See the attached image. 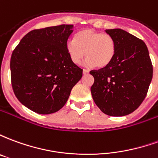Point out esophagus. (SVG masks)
<instances>
[{
  "instance_id": "34e87169",
  "label": "esophagus",
  "mask_w": 158,
  "mask_h": 158,
  "mask_svg": "<svg viewBox=\"0 0 158 158\" xmlns=\"http://www.w3.org/2000/svg\"><path fill=\"white\" fill-rule=\"evenodd\" d=\"M89 70H86V69H83V74L85 75V74H88L89 73Z\"/></svg>"
}]
</instances>
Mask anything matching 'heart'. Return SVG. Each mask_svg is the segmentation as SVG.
<instances>
[{"label": "heart", "instance_id": "b5f03b06", "mask_svg": "<svg viewBox=\"0 0 158 158\" xmlns=\"http://www.w3.org/2000/svg\"><path fill=\"white\" fill-rule=\"evenodd\" d=\"M116 48L113 36L89 29L79 31L74 40H70L66 44L67 52L73 63L79 64L86 56L85 65L97 68L109 65L115 56Z\"/></svg>", "mask_w": 158, "mask_h": 158}]
</instances>
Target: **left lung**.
Returning a JSON list of instances; mask_svg holds the SVG:
<instances>
[{"label": "left lung", "mask_w": 158, "mask_h": 158, "mask_svg": "<svg viewBox=\"0 0 158 158\" xmlns=\"http://www.w3.org/2000/svg\"><path fill=\"white\" fill-rule=\"evenodd\" d=\"M116 41V54L103 69L92 70L93 100L106 115L125 116L145 99L152 79V64L145 42L121 29H106Z\"/></svg>", "instance_id": "obj_1"}]
</instances>
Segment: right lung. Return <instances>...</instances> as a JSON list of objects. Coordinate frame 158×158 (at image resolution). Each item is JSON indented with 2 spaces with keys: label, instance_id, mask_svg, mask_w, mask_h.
Wrapping results in <instances>:
<instances>
[{
  "label": "right lung",
  "instance_id": "1",
  "mask_svg": "<svg viewBox=\"0 0 158 158\" xmlns=\"http://www.w3.org/2000/svg\"><path fill=\"white\" fill-rule=\"evenodd\" d=\"M73 25L34 29L12 52L10 69L16 97L39 114L57 112L69 99L83 70L71 61L66 44Z\"/></svg>",
  "mask_w": 158,
  "mask_h": 158
}]
</instances>
